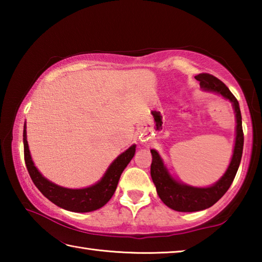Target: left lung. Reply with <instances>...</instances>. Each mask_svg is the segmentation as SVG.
Instances as JSON below:
<instances>
[{
    "instance_id": "left-lung-1",
    "label": "left lung",
    "mask_w": 262,
    "mask_h": 262,
    "mask_svg": "<svg viewBox=\"0 0 262 262\" xmlns=\"http://www.w3.org/2000/svg\"><path fill=\"white\" fill-rule=\"evenodd\" d=\"M195 79L200 82V86L202 89L221 94L224 98L229 99L233 104L237 118L236 143H234L231 163H230L227 172L215 185L206 188L190 187V186L178 183V181L174 180L168 174L156 150H151L152 163L151 167H150V173H151L152 181L155 186H156L158 196L161 198V200L168 208L183 212H192L207 209V208L215 205L227 193V190L232 184L234 177H236L239 164H241L244 145L242 113L236 97L231 94L229 88L221 79L212 76L210 74H199L195 76Z\"/></svg>"
}]
</instances>
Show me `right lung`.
<instances>
[{
    "instance_id": "1",
    "label": "right lung",
    "mask_w": 262,
    "mask_h": 262,
    "mask_svg": "<svg viewBox=\"0 0 262 262\" xmlns=\"http://www.w3.org/2000/svg\"><path fill=\"white\" fill-rule=\"evenodd\" d=\"M23 142L26 168H28L29 174L33 184L43 194V196H46L54 205L63 208L66 210L75 212H88L97 210L110 201V199L112 198L115 189H117L122 171L125 170L128 163L134 157L136 147V145H132L129 149H127L125 152H122L120 156L115 159L111 164V166L107 168L105 176L101 178L99 183L88 188L69 189L60 187V186L48 181L46 178H43L40 172L37 170V167L34 166L29 151L25 127L23 132Z\"/></svg>"
}]
</instances>
